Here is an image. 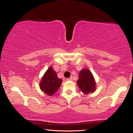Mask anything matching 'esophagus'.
I'll return each instance as SVG.
<instances>
[{
    "mask_svg": "<svg viewBox=\"0 0 133 133\" xmlns=\"http://www.w3.org/2000/svg\"><path fill=\"white\" fill-rule=\"evenodd\" d=\"M66 80H67V81H72V77H69V78H68V79H67Z\"/></svg>",
    "mask_w": 133,
    "mask_h": 133,
    "instance_id": "esophagus-1",
    "label": "esophagus"
}]
</instances>
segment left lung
Returning a JSON list of instances; mask_svg holds the SVG:
<instances>
[{
    "label": "left lung",
    "instance_id": "left-lung-1",
    "mask_svg": "<svg viewBox=\"0 0 133 133\" xmlns=\"http://www.w3.org/2000/svg\"><path fill=\"white\" fill-rule=\"evenodd\" d=\"M77 85L79 89L85 94L92 92L96 89V82L92 74L89 70L83 69L79 72Z\"/></svg>",
    "mask_w": 133,
    "mask_h": 133
}]
</instances>
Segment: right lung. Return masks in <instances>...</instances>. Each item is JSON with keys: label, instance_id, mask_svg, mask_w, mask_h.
Returning a JSON list of instances; mask_svg holds the SVG:
<instances>
[{"label": "right lung", "instance_id": "add662e5", "mask_svg": "<svg viewBox=\"0 0 133 133\" xmlns=\"http://www.w3.org/2000/svg\"><path fill=\"white\" fill-rule=\"evenodd\" d=\"M61 83L62 79L58 78L56 71L49 67L41 79L40 88L45 94L52 96L57 92Z\"/></svg>", "mask_w": 133, "mask_h": 133}]
</instances>
